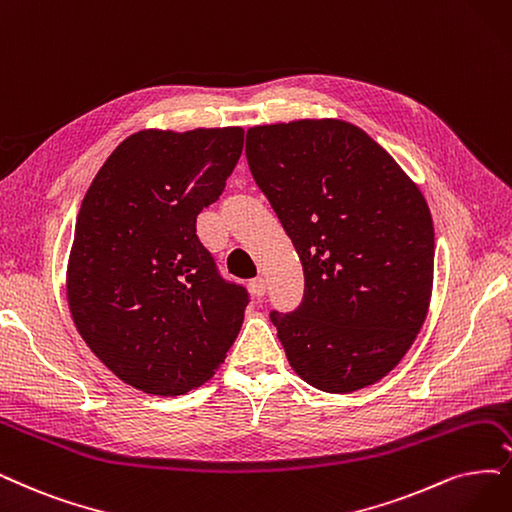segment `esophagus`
Segmentation results:
<instances>
[{
    "mask_svg": "<svg viewBox=\"0 0 512 512\" xmlns=\"http://www.w3.org/2000/svg\"><path fill=\"white\" fill-rule=\"evenodd\" d=\"M249 289H251V293H253L255 297H263V295H266V280H263L261 276L253 278V280L249 282Z\"/></svg>",
    "mask_w": 512,
    "mask_h": 512,
    "instance_id": "obj_1",
    "label": "esophagus"
}]
</instances>
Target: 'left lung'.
<instances>
[{
  "mask_svg": "<svg viewBox=\"0 0 512 512\" xmlns=\"http://www.w3.org/2000/svg\"><path fill=\"white\" fill-rule=\"evenodd\" d=\"M246 162L304 266L301 304L270 312L291 367L325 392L382 380L430 304L434 227L418 185L342 120L255 126Z\"/></svg>",
  "mask_w": 512,
  "mask_h": 512,
  "instance_id": "left-lung-1",
  "label": "left lung"
}]
</instances>
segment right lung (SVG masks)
<instances>
[{
    "mask_svg": "<svg viewBox=\"0 0 512 512\" xmlns=\"http://www.w3.org/2000/svg\"><path fill=\"white\" fill-rule=\"evenodd\" d=\"M242 128L141 130L84 196L67 270L73 323L122 382L179 396L206 382L240 331L249 291L196 234L242 154Z\"/></svg>",
    "mask_w": 512,
    "mask_h": 512,
    "instance_id": "1",
    "label": "right lung"
}]
</instances>
